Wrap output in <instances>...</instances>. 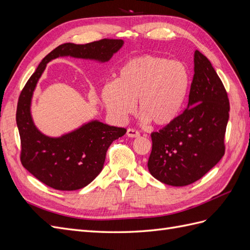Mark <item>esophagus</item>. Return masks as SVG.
I'll return each instance as SVG.
<instances>
[{"mask_svg":"<svg viewBox=\"0 0 250 250\" xmlns=\"http://www.w3.org/2000/svg\"><path fill=\"white\" fill-rule=\"evenodd\" d=\"M127 135L129 138H138L140 137V132L135 129H132V128H128L127 129Z\"/></svg>","mask_w":250,"mask_h":250,"instance_id":"1","label":"esophagus"}]
</instances>
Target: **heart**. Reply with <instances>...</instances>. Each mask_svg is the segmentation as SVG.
Wrapping results in <instances>:
<instances>
[{"mask_svg":"<svg viewBox=\"0 0 250 250\" xmlns=\"http://www.w3.org/2000/svg\"><path fill=\"white\" fill-rule=\"evenodd\" d=\"M190 87L187 67L176 60L144 55L128 60L121 67L117 81L102 88L105 107L117 121L123 122L135 110L144 122L167 126L183 111Z\"/></svg>","mask_w":250,"mask_h":250,"instance_id":"heart-1","label":"heart"}]
</instances>
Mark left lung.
Returning a JSON list of instances; mask_svg holds the SVG:
<instances>
[{
    "label": "left lung",
    "instance_id": "obj_1",
    "mask_svg": "<svg viewBox=\"0 0 250 250\" xmlns=\"http://www.w3.org/2000/svg\"><path fill=\"white\" fill-rule=\"evenodd\" d=\"M229 102L209 60L194 53V77L188 107L170 125L151 133V175L173 187L200 179L224 155Z\"/></svg>",
    "mask_w": 250,
    "mask_h": 250
}]
</instances>
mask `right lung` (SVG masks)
Listing matches in <instances>:
<instances>
[{"mask_svg":"<svg viewBox=\"0 0 250 250\" xmlns=\"http://www.w3.org/2000/svg\"><path fill=\"white\" fill-rule=\"evenodd\" d=\"M123 44L122 40L106 39L85 44H60L42 60L22 88L17 109L21 162L42 184L59 191H75L86 187L102 171L110 144L126 133L125 128L92 120L60 137L43 134L34 124L31 103L47 63L65 56L103 63L110 60Z\"/></svg>","mask_w":250,"mask_h":250,"instance_id":"right-lung-1","label":"right lung"}]
</instances>
